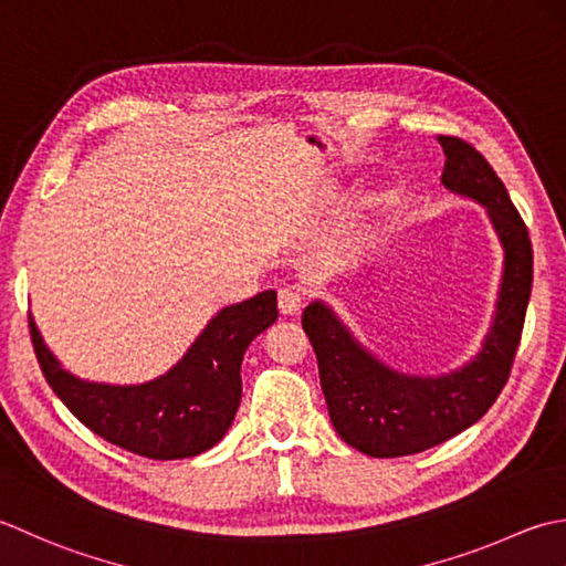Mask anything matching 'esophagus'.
Segmentation results:
<instances>
[{
    "label": "esophagus",
    "mask_w": 566,
    "mask_h": 566,
    "mask_svg": "<svg viewBox=\"0 0 566 566\" xmlns=\"http://www.w3.org/2000/svg\"><path fill=\"white\" fill-rule=\"evenodd\" d=\"M303 303H305V295L300 287L295 285H285L279 291V307L283 315H297L300 310H303Z\"/></svg>",
    "instance_id": "obj_1"
}]
</instances>
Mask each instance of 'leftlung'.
<instances>
[{
	"label": "left lung",
	"mask_w": 566,
	"mask_h": 566,
	"mask_svg": "<svg viewBox=\"0 0 566 566\" xmlns=\"http://www.w3.org/2000/svg\"><path fill=\"white\" fill-rule=\"evenodd\" d=\"M437 142L447 158L444 188L486 207L505 251L495 315L481 352L447 376H410L366 352L325 303H310L303 313L334 430L349 447L378 459L424 452L489 412L511 376L533 287V244L503 180L464 138L437 136Z\"/></svg>",
	"instance_id": "1"
}]
</instances>
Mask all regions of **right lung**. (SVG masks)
<instances>
[{
    "label": "right lung",
    "mask_w": 566,
    "mask_h": 566,
    "mask_svg": "<svg viewBox=\"0 0 566 566\" xmlns=\"http://www.w3.org/2000/svg\"><path fill=\"white\" fill-rule=\"evenodd\" d=\"M275 317V291L219 310L168 374L138 386L73 376L45 347L31 315L29 329L45 380L85 428L126 452L186 459L207 452L229 430L241 400V359Z\"/></svg>",
    "instance_id": "obj_1"
}]
</instances>
